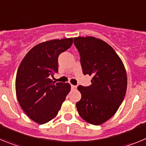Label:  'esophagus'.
<instances>
[{
    "label": "esophagus",
    "instance_id": "obj_1",
    "mask_svg": "<svg viewBox=\"0 0 146 146\" xmlns=\"http://www.w3.org/2000/svg\"><path fill=\"white\" fill-rule=\"evenodd\" d=\"M71 87H72V90H77V86H73V85H72V86H71Z\"/></svg>",
    "mask_w": 146,
    "mask_h": 146
}]
</instances>
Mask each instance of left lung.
<instances>
[{"instance_id": "8db88e82", "label": "left lung", "mask_w": 146, "mask_h": 146, "mask_svg": "<svg viewBox=\"0 0 146 146\" xmlns=\"http://www.w3.org/2000/svg\"><path fill=\"white\" fill-rule=\"evenodd\" d=\"M84 74L93 76L91 85L79 86L82 98L76 104L83 120L101 125L112 118L124 99L127 76L123 62L113 47L93 36L74 38Z\"/></svg>"}]
</instances>
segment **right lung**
<instances>
[{
	"instance_id": "add662e5",
	"label": "right lung",
	"mask_w": 146,
	"mask_h": 146,
	"mask_svg": "<svg viewBox=\"0 0 146 146\" xmlns=\"http://www.w3.org/2000/svg\"><path fill=\"white\" fill-rule=\"evenodd\" d=\"M72 43L73 38L42 42L30 50L19 66L15 80L18 102L27 115L38 124L56 117L70 91L69 83L53 82L50 76L58 71L59 55Z\"/></svg>"
}]
</instances>
